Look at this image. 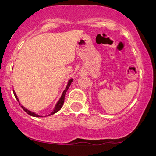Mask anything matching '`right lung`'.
I'll return each mask as SVG.
<instances>
[{"mask_svg": "<svg viewBox=\"0 0 156 156\" xmlns=\"http://www.w3.org/2000/svg\"><path fill=\"white\" fill-rule=\"evenodd\" d=\"M73 79H72V78H71L70 80H69V81H68V83H67V87H66L65 90L64 91L63 94H62V97H61L60 100H59V101H58V103H57L56 105H55V109H54V111H53V112H52L51 114H50V115H51V114H55V113L58 112V111H59L60 109L62 108V105H63V103H64V97H65V94H66V92H67V91L68 90V89H69V86H70V84H71V83H72V82H73ZM14 94H15V98H16V99H17V101L19 102V100H18V98H17V94H15V92H14ZM19 103H20V102H19ZM21 105V107H22V108L23 109V110H24L25 112H26L27 113V114H29V115L32 116V117H39V116L38 115V114H35V113H34V112H31V111L28 110V109H26V108H25V107H23L22 105Z\"/></svg>", "mask_w": 156, "mask_h": 156, "instance_id": "obj_1", "label": "right lung"}]
</instances>
